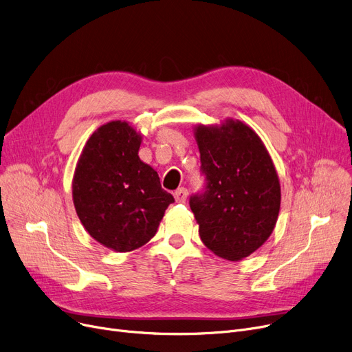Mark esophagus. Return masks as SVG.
<instances>
[{
    "mask_svg": "<svg viewBox=\"0 0 352 352\" xmlns=\"http://www.w3.org/2000/svg\"><path fill=\"white\" fill-rule=\"evenodd\" d=\"M187 197H188V190L187 188L181 187L177 191H174V198H175L177 202H184L187 199Z\"/></svg>",
    "mask_w": 352,
    "mask_h": 352,
    "instance_id": "1",
    "label": "esophagus"
}]
</instances>
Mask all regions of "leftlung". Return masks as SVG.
Returning a JSON list of instances; mask_svg holds the SVG:
<instances>
[{
    "instance_id": "left-lung-1",
    "label": "left lung",
    "mask_w": 352,
    "mask_h": 352,
    "mask_svg": "<svg viewBox=\"0 0 352 352\" xmlns=\"http://www.w3.org/2000/svg\"><path fill=\"white\" fill-rule=\"evenodd\" d=\"M195 138L206 187L190 197L199 236L215 255L239 261L271 235L281 188L261 138L241 121L199 125Z\"/></svg>"
}]
</instances>
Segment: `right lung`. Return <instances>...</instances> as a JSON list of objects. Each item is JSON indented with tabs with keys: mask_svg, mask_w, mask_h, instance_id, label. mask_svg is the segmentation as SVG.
<instances>
[{
	"mask_svg": "<svg viewBox=\"0 0 352 352\" xmlns=\"http://www.w3.org/2000/svg\"><path fill=\"white\" fill-rule=\"evenodd\" d=\"M141 135L111 121L89 137L72 179V199L88 234L117 252L133 251L155 235L174 197L157 171L138 157Z\"/></svg>",
	"mask_w": 352,
	"mask_h": 352,
	"instance_id": "obj_1",
	"label": "right lung"
}]
</instances>
